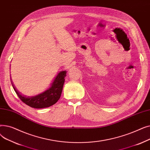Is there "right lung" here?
Masks as SVG:
<instances>
[{"label": "right lung", "mask_w": 150, "mask_h": 150, "mask_svg": "<svg viewBox=\"0 0 150 150\" xmlns=\"http://www.w3.org/2000/svg\"><path fill=\"white\" fill-rule=\"evenodd\" d=\"M66 76V71L63 70L55 75L47 88L41 93L27 92L18 90L11 82L14 91L23 103L33 108H44L55 104L59 99Z\"/></svg>", "instance_id": "add662e5"}]
</instances>
